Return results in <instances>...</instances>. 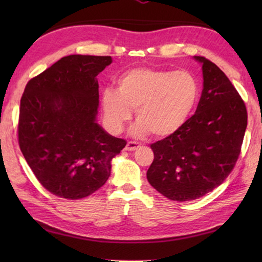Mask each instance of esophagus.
Wrapping results in <instances>:
<instances>
[{"label":"esophagus","instance_id":"esophagus-1","mask_svg":"<svg viewBox=\"0 0 262 262\" xmlns=\"http://www.w3.org/2000/svg\"><path fill=\"white\" fill-rule=\"evenodd\" d=\"M140 143L139 142H135V141H129L126 145V150L127 151H134V150L139 149L140 148Z\"/></svg>","mask_w":262,"mask_h":262}]
</instances>
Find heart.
<instances>
[{
	"label": "heart",
	"instance_id": "b5f03b06",
	"mask_svg": "<svg viewBox=\"0 0 262 262\" xmlns=\"http://www.w3.org/2000/svg\"><path fill=\"white\" fill-rule=\"evenodd\" d=\"M200 97V84L188 70L134 68L121 75L117 91L105 89L100 96L104 121L110 132L120 133L135 110L133 134L150 132L164 137L183 127Z\"/></svg>",
	"mask_w": 262,
	"mask_h": 262
}]
</instances>
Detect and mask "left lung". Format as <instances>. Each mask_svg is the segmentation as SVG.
Wrapping results in <instances>:
<instances>
[{"label": "left lung", "mask_w": 262, "mask_h": 262, "mask_svg": "<svg viewBox=\"0 0 262 262\" xmlns=\"http://www.w3.org/2000/svg\"><path fill=\"white\" fill-rule=\"evenodd\" d=\"M203 90L195 114L173 134L152 143L149 184L173 201L195 200L219 187L234 167L247 127L242 97L203 56Z\"/></svg>", "instance_id": "obj_1"}]
</instances>
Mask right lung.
<instances>
[{
  "label": "right lung",
  "instance_id": "right-lung-1",
  "mask_svg": "<svg viewBox=\"0 0 262 262\" xmlns=\"http://www.w3.org/2000/svg\"><path fill=\"white\" fill-rule=\"evenodd\" d=\"M111 56L68 55L30 79L20 99L18 142L43 187L77 200L99 189L127 142L97 122V75Z\"/></svg>",
  "mask_w": 262,
  "mask_h": 262
}]
</instances>
